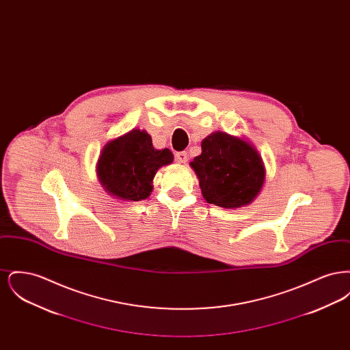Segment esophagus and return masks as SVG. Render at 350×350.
<instances>
[{
  "instance_id": "34e87169",
  "label": "esophagus",
  "mask_w": 350,
  "mask_h": 350,
  "mask_svg": "<svg viewBox=\"0 0 350 350\" xmlns=\"http://www.w3.org/2000/svg\"><path fill=\"white\" fill-rule=\"evenodd\" d=\"M187 159H189V156H187L186 152H177L176 153V161H178L181 164H186Z\"/></svg>"
}]
</instances>
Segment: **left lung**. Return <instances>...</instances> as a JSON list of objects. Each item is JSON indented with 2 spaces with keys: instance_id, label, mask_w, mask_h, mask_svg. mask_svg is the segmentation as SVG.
<instances>
[{
  "instance_id": "obj_1",
  "label": "left lung",
  "mask_w": 350,
  "mask_h": 350,
  "mask_svg": "<svg viewBox=\"0 0 350 350\" xmlns=\"http://www.w3.org/2000/svg\"><path fill=\"white\" fill-rule=\"evenodd\" d=\"M190 165L200 178L204 200L224 208L250 204L265 180L257 150L247 142L220 131L203 139L202 153Z\"/></svg>"
}]
</instances>
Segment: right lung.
I'll return each instance as SVG.
<instances>
[{"label": "right lung", "mask_w": 350, "mask_h": 350, "mask_svg": "<svg viewBox=\"0 0 350 350\" xmlns=\"http://www.w3.org/2000/svg\"><path fill=\"white\" fill-rule=\"evenodd\" d=\"M172 161L170 150H154L148 133L133 130L105 146L97 173L102 186L111 196L142 200L150 197L157 169Z\"/></svg>", "instance_id": "right-lung-1"}]
</instances>
